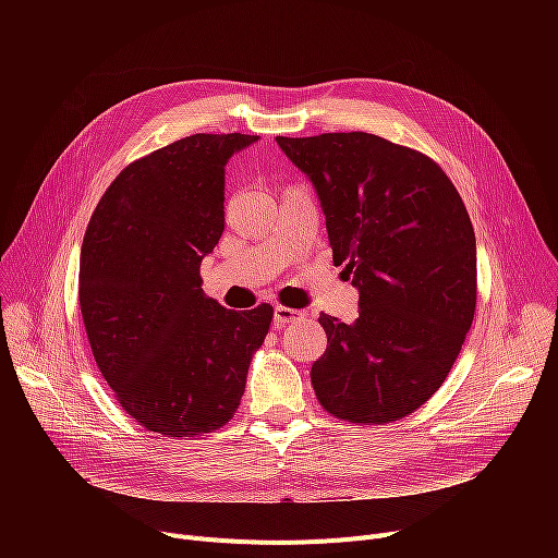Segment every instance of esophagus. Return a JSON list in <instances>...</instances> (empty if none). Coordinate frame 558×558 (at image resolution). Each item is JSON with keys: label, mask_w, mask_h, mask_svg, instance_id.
<instances>
[{"label": "esophagus", "mask_w": 558, "mask_h": 558, "mask_svg": "<svg viewBox=\"0 0 558 558\" xmlns=\"http://www.w3.org/2000/svg\"><path fill=\"white\" fill-rule=\"evenodd\" d=\"M305 314L301 312V310H294V307H282V305H278L276 310H274V326H278V328H284L287 324H291V320H299V318H303Z\"/></svg>", "instance_id": "obj_1"}]
</instances>
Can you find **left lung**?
<instances>
[{"instance_id":"obj_1","label":"left lung","mask_w":558,"mask_h":558,"mask_svg":"<svg viewBox=\"0 0 558 558\" xmlns=\"http://www.w3.org/2000/svg\"><path fill=\"white\" fill-rule=\"evenodd\" d=\"M312 181L332 246L360 291V316L320 314L312 364L326 412L391 423L448 377L477 303V246L465 205L427 156L373 133L276 137Z\"/></svg>"}]
</instances>
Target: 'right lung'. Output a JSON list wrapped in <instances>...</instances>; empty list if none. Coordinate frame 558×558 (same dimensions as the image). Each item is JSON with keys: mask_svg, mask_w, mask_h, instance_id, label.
<instances>
[{"mask_svg": "<svg viewBox=\"0 0 558 558\" xmlns=\"http://www.w3.org/2000/svg\"><path fill=\"white\" fill-rule=\"evenodd\" d=\"M257 135L196 133L131 162L87 223L78 303L95 362L146 429L196 436L238 412L274 307L226 310L201 262L223 232L226 162Z\"/></svg>", "mask_w": 558, "mask_h": 558, "instance_id": "add662e5", "label": "right lung"}]
</instances>
